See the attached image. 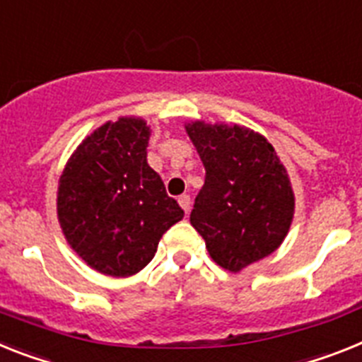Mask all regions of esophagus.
Instances as JSON below:
<instances>
[{"mask_svg":"<svg viewBox=\"0 0 362 362\" xmlns=\"http://www.w3.org/2000/svg\"><path fill=\"white\" fill-rule=\"evenodd\" d=\"M178 204L182 206V209H184L186 214H189V209H191L189 195H180V197H178Z\"/></svg>","mask_w":362,"mask_h":362,"instance_id":"34e87169","label":"esophagus"}]
</instances>
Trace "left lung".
Listing matches in <instances>:
<instances>
[{"mask_svg": "<svg viewBox=\"0 0 362 362\" xmlns=\"http://www.w3.org/2000/svg\"><path fill=\"white\" fill-rule=\"evenodd\" d=\"M204 163L191 224L209 256L238 272L281 245L294 214L289 176L272 145L245 127H186Z\"/></svg>", "mask_w": 362, "mask_h": 362, "instance_id": "left-lung-1", "label": "left lung"}]
</instances>
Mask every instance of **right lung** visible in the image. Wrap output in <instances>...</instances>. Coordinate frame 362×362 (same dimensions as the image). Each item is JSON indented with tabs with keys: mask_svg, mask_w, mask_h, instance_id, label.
<instances>
[{
	"mask_svg": "<svg viewBox=\"0 0 362 362\" xmlns=\"http://www.w3.org/2000/svg\"><path fill=\"white\" fill-rule=\"evenodd\" d=\"M141 119L106 123L69 158L59 184V221L78 256L103 274L124 278L154 257L163 233L184 217L147 163Z\"/></svg>",
	"mask_w": 362,
	"mask_h": 362,
	"instance_id": "right-lung-1",
	"label": "right lung"
}]
</instances>
